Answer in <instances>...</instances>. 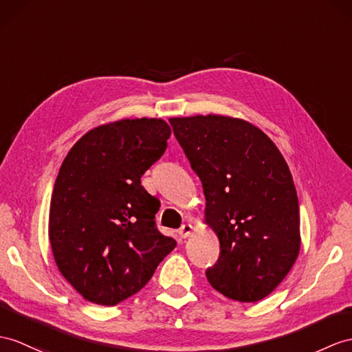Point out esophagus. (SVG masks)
Here are the masks:
<instances>
[{"label": "esophagus", "instance_id": "esophagus-1", "mask_svg": "<svg viewBox=\"0 0 352 352\" xmlns=\"http://www.w3.org/2000/svg\"><path fill=\"white\" fill-rule=\"evenodd\" d=\"M191 233H192V226L191 224H184L181 228H179V236H181L182 239L190 237Z\"/></svg>", "mask_w": 352, "mask_h": 352}]
</instances>
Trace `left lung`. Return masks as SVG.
<instances>
[{
	"instance_id": "8db88e82",
	"label": "left lung",
	"mask_w": 352,
	"mask_h": 352,
	"mask_svg": "<svg viewBox=\"0 0 352 352\" xmlns=\"http://www.w3.org/2000/svg\"><path fill=\"white\" fill-rule=\"evenodd\" d=\"M206 197L204 224L219 241L209 284L237 302H258L293 267L302 237L293 176L275 143L241 118H170Z\"/></svg>"
}]
</instances>
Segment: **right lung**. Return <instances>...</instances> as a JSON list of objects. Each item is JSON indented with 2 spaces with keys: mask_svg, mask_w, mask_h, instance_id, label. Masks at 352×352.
<instances>
[{
  "mask_svg": "<svg viewBox=\"0 0 352 352\" xmlns=\"http://www.w3.org/2000/svg\"><path fill=\"white\" fill-rule=\"evenodd\" d=\"M164 119H119L68 151L49 209L61 275L91 303L115 306L140 291L176 242L155 227L160 201L140 177L167 148Z\"/></svg>",
  "mask_w": 352,
  "mask_h": 352,
  "instance_id": "right-lung-1",
  "label": "right lung"
}]
</instances>
